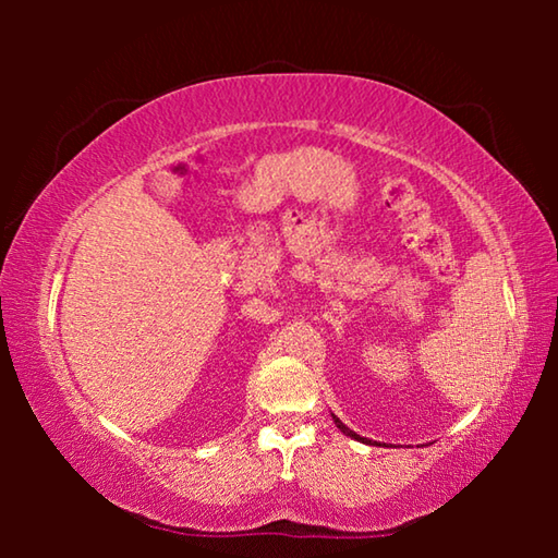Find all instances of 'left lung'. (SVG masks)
Returning a JSON list of instances; mask_svg holds the SVG:
<instances>
[{
    "mask_svg": "<svg viewBox=\"0 0 558 558\" xmlns=\"http://www.w3.org/2000/svg\"><path fill=\"white\" fill-rule=\"evenodd\" d=\"M335 423H337V426H339V428H342V433H347V436H349V438H356V440H364V438H359V436H356V433H354V430H349V428H347V426H344V423H339V418H335ZM364 442H369V440H364Z\"/></svg>",
    "mask_w": 558,
    "mask_h": 558,
    "instance_id": "obj_1",
    "label": "left lung"
}]
</instances>
